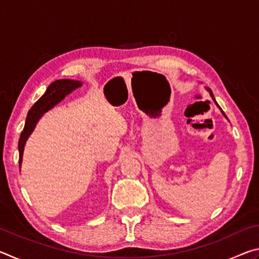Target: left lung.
<instances>
[{"mask_svg": "<svg viewBox=\"0 0 259 259\" xmlns=\"http://www.w3.org/2000/svg\"><path fill=\"white\" fill-rule=\"evenodd\" d=\"M205 89H207V91H208V93L210 94V96H211V98H212V100H213V102H214V104H216V105H217V106H218V104H217V102H216V99H214V97H213V95H212V91H211V90H210V89H209V88H205ZM218 107H219V106H218ZM219 109H221V112H222V114H223V115H224V116L226 117V119H227V116L225 115V113L222 111V108H219Z\"/></svg>", "mask_w": 259, "mask_h": 259, "instance_id": "1", "label": "left lung"}]
</instances>
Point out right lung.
Returning <instances> with one entry per match:
<instances>
[{"instance_id":"1","label":"right lung","mask_w":259,"mask_h":259,"mask_svg":"<svg viewBox=\"0 0 259 259\" xmlns=\"http://www.w3.org/2000/svg\"><path fill=\"white\" fill-rule=\"evenodd\" d=\"M82 87V82L77 80H69V78H63V80H56L47 88L45 95L35 103L27 113L25 126L23 133L20 135L18 142L19 151V169H21L23 163V154L25 145L29 136L36 126L38 120L41 119L43 114H46L51 108H54L57 104H59L67 95L72 94L77 88Z\"/></svg>"}]
</instances>
